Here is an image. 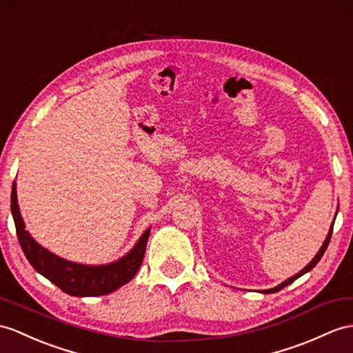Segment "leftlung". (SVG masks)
Returning a JSON list of instances; mask_svg holds the SVG:
<instances>
[{"label": "left lung", "mask_w": 353, "mask_h": 353, "mask_svg": "<svg viewBox=\"0 0 353 353\" xmlns=\"http://www.w3.org/2000/svg\"><path fill=\"white\" fill-rule=\"evenodd\" d=\"M335 220V219H334ZM332 228H334V221H332V226H331V229H330V232H328V236H326V239L323 241V245L321 247V250L317 252V254L313 257V261L308 263L304 270H301L298 274H295L294 277H290V279H288V280H285L281 283V285H279V286H276V288H272V289H266V290H262V294H274V292H279V290H281L283 288H286L288 285H290V283H294L296 279H299L301 276H304L305 272H308L310 270H313L314 266L317 265V262L321 261V257L323 256V253H325V250H326V247H328V244H330V239H331V235H332Z\"/></svg>", "instance_id": "1"}]
</instances>
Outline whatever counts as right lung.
I'll return each instance as SVG.
<instances>
[{
    "mask_svg": "<svg viewBox=\"0 0 353 353\" xmlns=\"http://www.w3.org/2000/svg\"><path fill=\"white\" fill-rule=\"evenodd\" d=\"M10 206L16 234H18L22 252L27 256L28 262L43 277L52 281L55 286L68 295H108L130 281L136 276L137 270L141 268L151 229L145 230L132 250L117 262L108 265H82L65 261L63 257L50 253L30 235L28 230H25V223L18 205V196H16V183H13L12 187Z\"/></svg>",
    "mask_w": 353,
    "mask_h": 353,
    "instance_id": "right-lung-1",
    "label": "right lung"
}]
</instances>
